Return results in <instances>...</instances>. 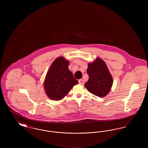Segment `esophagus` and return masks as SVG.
<instances>
[{
	"mask_svg": "<svg viewBox=\"0 0 148 148\" xmlns=\"http://www.w3.org/2000/svg\"><path fill=\"white\" fill-rule=\"evenodd\" d=\"M79 84L80 85L84 84V80H83L82 79H79Z\"/></svg>",
	"mask_w": 148,
	"mask_h": 148,
	"instance_id": "34e87169",
	"label": "esophagus"
}]
</instances>
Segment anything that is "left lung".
<instances>
[{"mask_svg":"<svg viewBox=\"0 0 148 148\" xmlns=\"http://www.w3.org/2000/svg\"><path fill=\"white\" fill-rule=\"evenodd\" d=\"M87 73L89 80L85 84L86 89L99 97H104L110 92L113 79L106 63L99 58L88 64Z\"/></svg>","mask_w":148,"mask_h":148,"instance_id":"8db88e82","label":"left lung"}]
</instances>
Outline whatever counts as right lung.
Segmentation results:
<instances>
[{
  "mask_svg": "<svg viewBox=\"0 0 148 148\" xmlns=\"http://www.w3.org/2000/svg\"><path fill=\"white\" fill-rule=\"evenodd\" d=\"M69 64V61L62 56L56 58L51 64L44 83L45 92L50 99L59 100L63 98L74 85L78 84L68 69Z\"/></svg>",
  "mask_w": 148,
  "mask_h": 148,
  "instance_id": "right-lung-1",
  "label": "right lung"
}]
</instances>
